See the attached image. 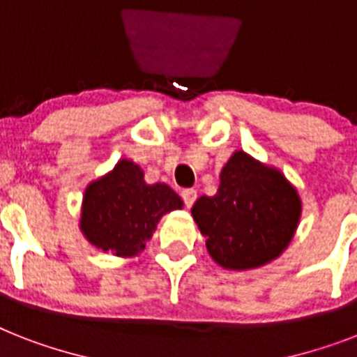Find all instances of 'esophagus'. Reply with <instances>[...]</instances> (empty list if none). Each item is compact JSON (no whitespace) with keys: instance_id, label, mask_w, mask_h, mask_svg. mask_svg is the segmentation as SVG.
<instances>
[{"instance_id":"obj_1","label":"esophagus","mask_w":357,"mask_h":357,"mask_svg":"<svg viewBox=\"0 0 357 357\" xmlns=\"http://www.w3.org/2000/svg\"><path fill=\"white\" fill-rule=\"evenodd\" d=\"M181 198H183L185 205L190 208L194 205V202H196V198H198V192L194 188H185L183 192H181Z\"/></svg>"}]
</instances>
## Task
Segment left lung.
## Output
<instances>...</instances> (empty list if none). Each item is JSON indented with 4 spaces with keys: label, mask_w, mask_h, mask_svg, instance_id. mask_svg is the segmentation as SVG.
Here are the masks:
<instances>
[{
    "label": "left lung",
    "mask_w": 357,
    "mask_h": 357,
    "mask_svg": "<svg viewBox=\"0 0 357 357\" xmlns=\"http://www.w3.org/2000/svg\"><path fill=\"white\" fill-rule=\"evenodd\" d=\"M190 213L211 259L231 271H249L288 249L303 202L277 167L234 150L222 167L216 194L196 199Z\"/></svg>",
    "instance_id": "1"
}]
</instances>
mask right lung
I'll return each instance as SVG.
<instances>
[{"instance_id":"obj_1","label":"right lung","mask_w":357,"mask_h":357,"mask_svg":"<svg viewBox=\"0 0 357 357\" xmlns=\"http://www.w3.org/2000/svg\"><path fill=\"white\" fill-rule=\"evenodd\" d=\"M183 208V199L167 183H146L135 161L117 165L84 188L78 229L95 248L113 257H137L170 211Z\"/></svg>"}]
</instances>
